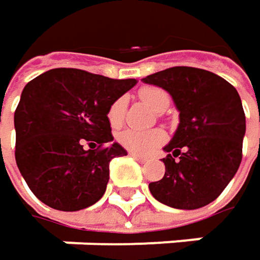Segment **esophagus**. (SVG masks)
I'll return each mask as SVG.
<instances>
[{
  "label": "esophagus",
  "mask_w": 260,
  "mask_h": 260,
  "mask_svg": "<svg viewBox=\"0 0 260 260\" xmlns=\"http://www.w3.org/2000/svg\"><path fill=\"white\" fill-rule=\"evenodd\" d=\"M129 154L134 157V159H135V160H138L140 164H146V162H147V159H146V157H143V156H138V154H135V153H129Z\"/></svg>",
  "instance_id": "obj_1"
}]
</instances>
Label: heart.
Masks as SVG:
<instances>
[{
  "instance_id": "heart-1",
  "label": "heart",
  "mask_w": 260,
  "mask_h": 260,
  "mask_svg": "<svg viewBox=\"0 0 260 260\" xmlns=\"http://www.w3.org/2000/svg\"><path fill=\"white\" fill-rule=\"evenodd\" d=\"M140 96L146 103H149L156 111L162 113L170 106V95L167 90L154 86H146L140 89ZM125 111H126V98L120 96L117 98L107 113L108 123L111 128H119L123 123L125 119ZM167 140V135L162 129H149V131H137V129H125L117 134V141L120 146H123L126 150L132 153L147 154L153 153L157 147H160Z\"/></svg>"
}]
</instances>
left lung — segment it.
<instances>
[{
    "mask_svg": "<svg viewBox=\"0 0 260 260\" xmlns=\"http://www.w3.org/2000/svg\"><path fill=\"white\" fill-rule=\"evenodd\" d=\"M165 89L180 113L173 140L164 147L165 176L149 184L159 202L180 210L216 200L238 171L246 114L237 89L220 76L173 67L143 79Z\"/></svg>",
    "mask_w": 260,
    "mask_h": 260,
    "instance_id": "obj_1",
    "label": "left lung"
}]
</instances>
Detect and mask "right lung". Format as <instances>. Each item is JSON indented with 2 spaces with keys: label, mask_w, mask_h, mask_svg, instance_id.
Listing matches in <instances>:
<instances>
[{
  "label": "right lung",
  "mask_w": 260,
  "mask_h": 260,
  "mask_svg": "<svg viewBox=\"0 0 260 260\" xmlns=\"http://www.w3.org/2000/svg\"><path fill=\"white\" fill-rule=\"evenodd\" d=\"M137 84L77 68H55L28 83L14 111L16 164L41 202L79 211L103 198L113 143L108 108Z\"/></svg>",
  "instance_id": "right-lung-1"
}]
</instances>
